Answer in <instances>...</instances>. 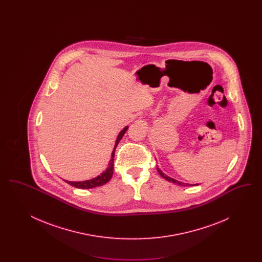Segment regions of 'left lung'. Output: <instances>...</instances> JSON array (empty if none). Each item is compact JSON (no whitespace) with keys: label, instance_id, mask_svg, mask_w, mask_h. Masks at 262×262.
<instances>
[{"label":"left lung","instance_id":"1","mask_svg":"<svg viewBox=\"0 0 262 262\" xmlns=\"http://www.w3.org/2000/svg\"><path fill=\"white\" fill-rule=\"evenodd\" d=\"M157 170H158V172H159V174H161V177L164 178L165 180H167V181H169V182H172V183H174V184H178V185H180V186H182V185H185V184H183V183H181V182H179V181H177V180H174L173 178H171V177H168V176H166V174L162 173V171H160L159 170V168H157ZM186 186H191V185H186Z\"/></svg>","mask_w":262,"mask_h":262}]
</instances>
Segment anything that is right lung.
<instances>
[{"instance_id":"obj_1","label":"right lung","mask_w":262,"mask_h":262,"mask_svg":"<svg viewBox=\"0 0 262 262\" xmlns=\"http://www.w3.org/2000/svg\"><path fill=\"white\" fill-rule=\"evenodd\" d=\"M128 126H125V128L119 134V136L117 137L116 140V144L112 152V159L110 160L109 163V167L107 168V170L105 172H103L102 174H99L98 177L88 180V181H83V182H71V181H66L68 184H70L73 187H77V188H92V187H100L103 186L104 184L108 183L113 176V171H114V157H115V151L116 148L120 142V140L122 139V137H124L126 129Z\"/></svg>"}]
</instances>
